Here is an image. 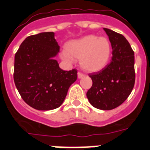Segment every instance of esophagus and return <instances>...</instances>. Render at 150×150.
<instances>
[{"label": "esophagus", "mask_w": 150, "mask_h": 150, "mask_svg": "<svg viewBox=\"0 0 150 150\" xmlns=\"http://www.w3.org/2000/svg\"><path fill=\"white\" fill-rule=\"evenodd\" d=\"M84 76H85V75H83V73L78 72V78H79V79H82V78H83Z\"/></svg>", "instance_id": "esophagus-1"}]
</instances>
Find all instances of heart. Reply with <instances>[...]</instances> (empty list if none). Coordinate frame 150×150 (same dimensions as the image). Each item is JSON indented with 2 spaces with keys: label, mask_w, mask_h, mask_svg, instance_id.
Returning <instances> with one entry per match:
<instances>
[{
  "label": "heart",
  "mask_w": 150,
  "mask_h": 150,
  "mask_svg": "<svg viewBox=\"0 0 150 150\" xmlns=\"http://www.w3.org/2000/svg\"><path fill=\"white\" fill-rule=\"evenodd\" d=\"M66 50L61 53L63 60L72 62L73 57L80 59L82 68L89 72H98L109 62L112 45L107 38L86 35L67 42Z\"/></svg>",
  "instance_id": "obj_1"
}]
</instances>
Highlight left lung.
I'll list each match as a JSON object with an SVG mask.
<instances>
[{
	"mask_svg": "<svg viewBox=\"0 0 150 150\" xmlns=\"http://www.w3.org/2000/svg\"><path fill=\"white\" fill-rule=\"evenodd\" d=\"M112 49V61L102 70L90 74L93 85L86 93L92 105L100 110H112L123 104L133 90L134 52L122 34L104 28Z\"/></svg>",
	"mask_w": 150,
	"mask_h": 150,
	"instance_id": "obj_1",
	"label": "left lung"
}]
</instances>
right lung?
Masks as SVG:
<instances>
[{"label": "right lung", "mask_w": 150, "mask_h": 150, "mask_svg": "<svg viewBox=\"0 0 150 150\" xmlns=\"http://www.w3.org/2000/svg\"><path fill=\"white\" fill-rule=\"evenodd\" d=\"M54 36L53 32L29 36L15 55L16 86L23 100L37 110L60 107L77 79V70H62L55 60L60 45Z\"/></svg>", "instance_id": "1"}]
</instances>
